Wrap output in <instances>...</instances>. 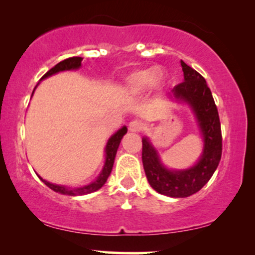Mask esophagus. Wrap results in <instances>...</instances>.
Returning a JSON list of instances; mask_svg holds the SVG:
<instances>
[{"instance_id": "34e87169", "label": "esophagus", "mask_w": 255, "mask_h": 255, "mask_svg": "<svg viewBox=\"0 0 255 255\" xmlns=\"http://www.w3.org/2000/svg\"><path fill=\"white\" fill-rule=\"evenodd\" d=\"M141 128H142V124L137 120L130 122V124H128V130L131 132H139Z\"/></svg>"}]
</instances>
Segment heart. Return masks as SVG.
Masks as SVG:
<instances>
[{"label":"heart","mask_w":255,"mask_h":255,"mask_svg":"<svg viewBox=\"0 0 255 255\" xmlns=\"http://www.w3.org/2000/svg\"><path fill=\"white\" fill-rule=\"evenodd\" d=\"M165 73L159 68L138 69L128 74L124 80V92L128 95H140L152 85L162 82Z\"/></svg>","instance_id":"obj_1"}]
</instances>
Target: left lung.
I'll return each instance as SVG.
<instances>
[{"instance_id":"8db88e82","label":"left lung","mask_w":255,"mask_h":255,"mask_svg":"<svg viewBox=\"0 0 255 255\" xmlns=\"http://www.w3.org/2000/svg\"><path fill=\"white\" fill-rule=\"evenodd\" d=\"M183 82L172 90V96L189 104L200 127L204 148L196 165L188 169H167L148 138H142V165L148 183L159 194L169 197H188L207 184L222 156V130L218 110L211 90L200 73L181 60Z\"/></svg>"}]
</instances>
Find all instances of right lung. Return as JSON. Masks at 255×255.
<instances>
[{
    "label": "right lung",
    "mask_w": 255,
    "mask_h": 255,
    "mask_svg": "<svg viewBox=\"0 0 255 255\" xmlns=\"http://www.w3.org/2000/svg\"><path fill=\"white\" fill-rule=\"evenodd\" d=\"M81 61H82V58H80V57H72V58L65 59V60H62L59 62V64L55 65L54 67H52L50 71L46 73V74H44L41 80L46 79V78H48V76L53 75L58 72L78 69V68H80V66H81ZM34 89H33V92H34ZM127 132H128L127 127H123L122 128H120V130H118L114 135H111L109 140H108L107 146H106V162H104V167H103L102 172H101V174H100V176L90 184H87V186L80 187V188H68L65 186H59V184L50 183V182H47V181H45L44 179H41L39 175L38 176H39V179L43 181V182L46 184L48 188H51L52 190L57 191V193L69 195V196H78V195H86V194L94 193V191L99 190L101 187H103V184L107 182L108 177H109L110 173H111V169H113L115 156H116L118 146H120L122 138H123V135L127 133Z\"/></svg>",
    "instance_id": "right-lung-1"
}]
</instances>
